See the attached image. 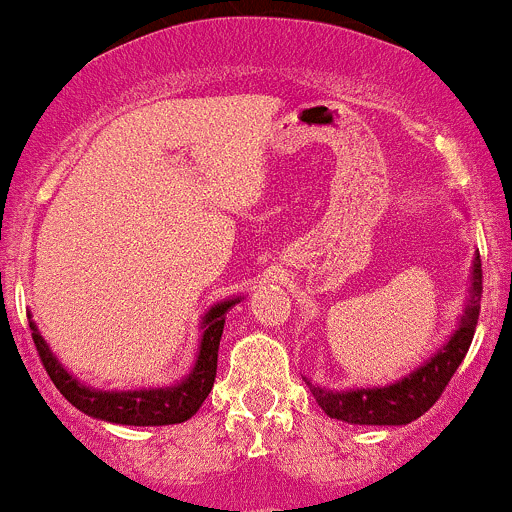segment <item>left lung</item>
Wrapping results in <instances>:
<instances>
[{"label":"left lung","instance_id":"left-lung-1","mask_svg":"<svg viewBox=\"0 0 512 512\" xmlns=\"http://www.w3.org/2000/svg\"><path fill=\"white\" fill-rule=\"evenodd\" d=\"M480 293H483V268H480V254H475L468 306L460 316L455 333L438 348V353H433L423 366L391 386L331 391L306 378V386L311 388L318 406L326 411V416L353 423V426H406L421 418L438 401L468 353L475 326H478Z\"/></svg>","mask_w":512,"mask_h":512}]
</instances>
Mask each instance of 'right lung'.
<instances>
[{"mask_svg":"<svg viewBox=\"0 0 512 512\" xmlns=\"http://www.w3.org/2000/svg\"><path fill=\"white\" fill-rule=\"evenodd\" d=\"M234 303H239V298L216 303L201 318V331L204 333H201L199 356H196L189 376L174 386L149 388V391L146 388L144 391H99V388L84 386L49 351L37 323L29 321V328H32L34 346H37L49 378L74 408H79L86 416L106 423H119V426H171V423L189 421L214 388L226 311Z\"/></svg>","mask_w":512,"mask_h":512,"instance_id":"1","label":"right lung"}]
</instances>
